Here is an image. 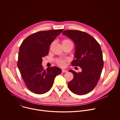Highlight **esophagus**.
<instances>
[{
    "mask_svg": "<svg viewBox=\"0 0 120 120\" xmlns=\"http://www.w3.org/2000/svg\"><path fill=\"white\" fill-rule=\"evenodd\" d=\"M68 71L66 70H65V69H63L62 70V72L63 73H67Z\"/></svg>",
    "mask_w": 120,
    "mask_h": 120,
    "instance_id": "34e87169",
    "label": "esophagus"
}]
</instances>
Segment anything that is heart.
<instances>
[{
    "mask_svg": "<svg viewBox=\"0 0 120 120\" xmlns=\"http://www.w3.org/2000/svg\"><path fill=\"white\" fill-rule=\"evenodd\" d=\"M70 43H72L70 40L68 39H64L62 42V45L70 44ZM58 64L61 66H64L65 64V61L64 60H59L58 61Z\"/></svg>",
    "mask_w": 120,
    "mask_h": 120,
    "instance_id": "b5f03b06",
    "label": "heart"
}]
</instances>
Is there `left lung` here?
Returning <instances> with one entry per match:
<instances>
[{
  "mask_svg": "<svg viewBox=\"0 0 120 120\" xmlns=\"http://www.w3.org/2000/svg\"><path fill=\"white\" fill-rule=\"evenodd\" d=\"M62 34L70 38L75 45V60L72 65L82 69V72L78 73L69 70L73 74L74 78L68 82V88L75 94H86L96 86L104 67L101 46L94 38L84 32L67 30Z\"/></svg>",
  "mask_w": 120,
  "mask_h": 120,
  "instance_id": "8db88e82",
  "label": "left lung"
}]
</instances>
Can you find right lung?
Returning <instances> with one entry per match:
<instances>
[{
    "label": "right lung",
    "instance_id": "1",
    "mask_svg": "<svg viewBox=\"0 0 120 120\" xmlns=\"http://www.w3.org/2000/svg\"><path fill=\"white\" fill-rule=\"evenodd\" d=\"M63 31L51 30L33 34L20 46L18 67L26 86L34 93L42 94L48 92L56 77L62 73L60 68L56 66L44 70L41 64L51 43Z\"/></svg>",
    "mask_w": 120,
    "mask_h": 120
}]
</instances>
